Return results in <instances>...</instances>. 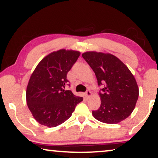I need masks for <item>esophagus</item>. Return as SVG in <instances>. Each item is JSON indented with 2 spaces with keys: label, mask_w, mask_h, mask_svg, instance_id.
<instances>
[{
  "label": "esophagus",
  "mask_w": 158,
  "mask_h": 158,
  "mask_svg": "<svg viewBox=\"0 0 158 158\" xmlns=\"http://www.w3.org/2000/svg\"><path fill=\"white\" fill-rule=\"evenodd\" d=\"M85 95H86V96L87 98L91 97V91H90V90H87V91H86Z\"/></svg>",
  "instance_id": "esophagus-1"
}]
</instances>
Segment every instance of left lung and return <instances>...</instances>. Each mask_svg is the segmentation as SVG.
Here are the masks:
<instances>
[{
	"instance_id": "obj_1",
	"label": "left lung",
	"mask_w": 158,
	"mask_h": 158,
	"mask_svg": "<svg viewBox=\"0 0 158 158\" xmlns=\"http://www.w3.org/2000/svg\"><path fill=\"white\" fill-rule=\"evenodd\" d=\"M82 56L93 69L98 85H103L99 109L93 116L102 123L116 124L128 118L135 109L139 89L133 74L116 56L110 53L86 52Z\"/></svg>"
}]
</instances>
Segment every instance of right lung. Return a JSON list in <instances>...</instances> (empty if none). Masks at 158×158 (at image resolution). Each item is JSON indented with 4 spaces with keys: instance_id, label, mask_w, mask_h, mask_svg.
<instances>
[{
    "instance_id": "right-lung-1",
    "label": "right lung",
    "mask_w": 158,
    "mask_h": 158,
    "mask_svg": "<svg viewBox=\"0 0 158 158\" xmlns=\"http://www.w3.org/2000/svg\"><path fill=\"white\" fill-rule=\"evenodd\" d=\"M80 52L64 49L42 59L32 72L26 90L27 106L42 126L53 128L70 118L83 98L64 90L67 75L77 62ZM69 85V84H68Z\"/></svg>"
}]
</instances>
